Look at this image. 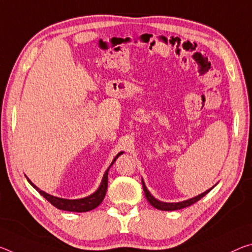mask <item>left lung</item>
Here are the masks:
<instances>
[{"mask_svg":"<svg viewBox=\"0 0 252 252\" xmlns=\"http://www.w3.org/2000/svg\"><path fill=\"white\" fill-rule=\"evenodd\" d=\"M142 187H143V191H145V195L147 197V201L149 202L154 207H156V209L161 210V211H176V210L184 209V207H187L189 205H193L194 203H196L202 197H204L205 195L209 193V191L212 189L214 186L212 187V189H207L206 191H204V193L197 195V196H195L193 198H189V199H186V201H183V202H178V203H165V202H160V201H158V199H156L153 196V195L150 194V191L147 189V187L145 185V182H143V181H142Z\"/></svg>","mask_w":252,"mask_h":252,"instance_id":"1","label":"left lung"}]
</instances>
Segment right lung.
Segmentation results:
<instances>
[{"label": "right lung", "mask_w": 252, "mask_h": 252, "mask_svg": "<svg viewBox=\"0 0 252 252\" xmlns=\"http://www.w3.org/2000/svg\"><path fill=\"white\" fill-rule=\"evenodd\" d=\"M122 154L123 153H119L117 156H115V158L113 159V161H112L110 167L113 165L114 161L117 160L119 156ZM110 167L105 171L104 176H103V179H102L101 185H99L97 190L94 191V193L90 195V196L79 198V199H66V198L53 196V195L45 193L43 190H40L33 183H31L30 179H28V182H29L31 185H32L34 189H37L39 193L47 199L48 202L51 203V204H53L55 207H57V209L63 210V211H69V212L82 213V212H87V211L94 210L95 207H97L99 204H101L103 199H104L105 194H106V189H107V173H109Z\"/></svg>", "instance_id": "add662e5"}]
</instances>
